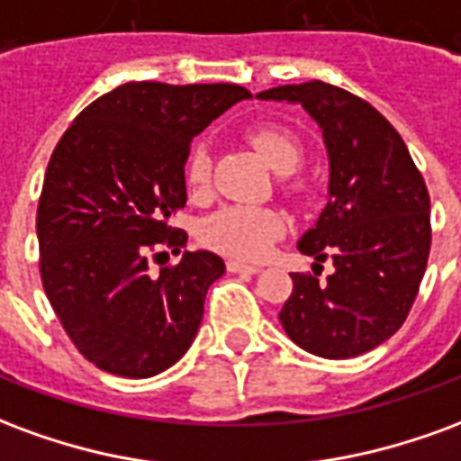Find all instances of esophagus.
<instances>
[{
  "label": "esophagus",
  "mask_w": 461,
  "mask_h": 461,
  "mask_svg": "<svg viewBox=\"0 0 461 461\" xmlns=\"http://www.w3.org/2000/svg\"><path fill=\"white\" fill-rule=\"evenodd\" d=\"M227 269H230L231 274H259L261 267H257V264H244V261L230 259L227 261Z\"/></svg>",
  "instance_id": "1"
}]
</instances>
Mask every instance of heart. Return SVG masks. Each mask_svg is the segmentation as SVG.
<instances>
[{
    "label": "heart",
    "instance_id": "obj_1",
    "mask_svg": "<svg viewBox=\"0 0 461 461\" xmlns=\"http://www.w3.org/2000/svg\"><path fill=\"white\" fill-rule=\"evenodd\" d=\"M247 140L254 145V150L259 152L274 172H294L299 167L301 140L284 125L276 122H261L257 128L247 132ZM212 177V155L210 148L200 142L194 145L187 155L185 165V180L194 194L210 187ZM291 192L303 190V182L296 180L289 185ZM286 231V220L279 210L274 207H247V204H230L221 207L214 214L200 224V240L210 249L221 251L234 259H249L257 261L267 257L274 241L281 240Z\"/></svg>",
    "mask_w": 461,
    "mask_h": 461
}]
</instances>
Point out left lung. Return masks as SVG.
I'll return each mask as SVG.
<instances>
[{
  "mask_svg": "<svg viewBox=\"0 0 461 461\" xmlns=\"http://www.w3.org/2000/svg\"><path fill=\"white\" fill-rule=\"evenodd\" d=\"M261 101L301 104L329 150V204L299 240L313 274H291L279 321L313 356L356 357L385 343L415 303L429 257V194L400 132L339 86L309 81L261 91ZM334 261L326 282L320 264Z\"/></svg>",
  "mask_w": 461,
  "mask_h": 461,
  "instance_id": "8db88e82",
  "label": "left lung"
}]
</instances>
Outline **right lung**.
<instances>
[{
  "mask_svg": "<svg viewBox=\"0 0 461 461\" xmlns=\"http://www.w3.org/2000/svg\"><path fill=\"white\" fill-rule=\"evenodd\" d=\"M244 98L234 84L131 81L86 105L51 152L36 210L41 284L78 353L105 373L158 375L197 336L224 261L185 251L158 274L150 257L187 241L170 217L187 202L192 138Z\"/></svg>",
  "mask_w": 461,
  "mask_h": 461,
  "instance_id": "right-lung-1",
  "label": "right lung"
}]
</instances>
